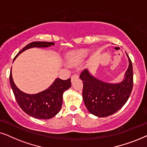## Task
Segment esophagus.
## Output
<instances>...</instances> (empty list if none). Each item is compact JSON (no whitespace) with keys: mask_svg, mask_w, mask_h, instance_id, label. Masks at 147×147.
I'll return each mask as SVG.
<instances>
[{"mask_svg":"<svg viewBox=\"0 0 147 147\" xmlns=\"http://www.w3.org/2000/svg\"><path fill=\"white\" fill-rule=\"evenodd\" d=\"M78 77H79V76H78V75L77 74H74L71 76V80H75V79H76V78H78Z\"/></svg>","mask_w":147,"mask_h":147,"instance_id":"obj_1","label":"esophagus"}]
</instances>
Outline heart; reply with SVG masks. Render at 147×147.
<instances>
[{"label":"heart","instance_id":"b5f03b06","mask_svg":"<svg viewBox=\"0 0 147 147\" xmlns=\"http://www.w3.org/2000/svg\"><path fill=\"white\" fill-rule=\"evenodd\" d=\"M88 49H80L69 53L67 61L71 64H77L82 62L88 55Z\"/></svg>","mask_w":147,"mask_h":147}]
</instances>
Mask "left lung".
Listing matches in <instances>:
<instances>
[{
	"label": "left lung",
	"mask_w": 147,
	"mask_h": 147,
	"mask_svg": "<svg viewBox=\"0 0 147 147\" xmlns=\"http://www.w3.org/2000/svg\"><path fill=\"white\" fill-rule=\"evenodd\" d=\"M128 58L129 65L124 79L118 84L102 82L84 69L80 78L83 81V100L90 113L98 117H106L118 111L127 102L133 87V69Z\"/></svg>",
	"instance_id": "obj_1"
}]
</instances>
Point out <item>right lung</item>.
Here are the masks:
<instances>
[{"label": "right lung", "mask_w": 147, "mask_h": 147, "mask_svg": "<svg viewBox=\"0 0 147 147\" xmlns=\"http://www.w3.org/2000/svg\"><path fill=\"white\" fill-rule=\"evenodd\" d=\"M55 45L53 42L35 41L23 47L14 58L15 60L22 52L33 47H48ZM13 60V61H14ZM10 84L16 101L28 115L38 119L47 120L55 116L61 110L63 92L71 87V78L63 80L57 78L47 89L35 94L22 92L15 85L11 70Z\"/></svg>", "instance_id": "1"}]
</instances>
